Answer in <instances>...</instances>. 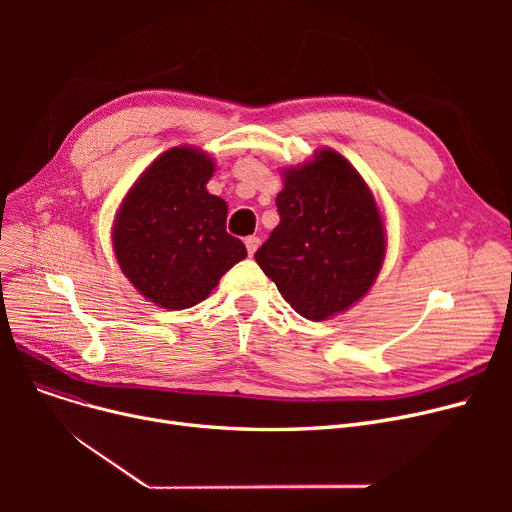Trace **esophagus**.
<instances>
[{
  "mask_svg": "<svg viewBox=\"0 0 512 512\" xmlns=\"http://www.w3.org/2000/svg\"><path fill=\"white\" fill-rule=\"evenodd\" d=\"M259 236H247L245 238V245H247V251H249V255H253L257 249H259Z\"/></svg>",
  "mask_w": 512,
  "mask_h": 512,
  "instance_id": "1",
  "label": "esophagus"
}]
</instances>
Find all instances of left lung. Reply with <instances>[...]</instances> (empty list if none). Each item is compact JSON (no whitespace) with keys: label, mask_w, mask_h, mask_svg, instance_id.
<instances>
[{"label":"left lung","mask_w":512,"mask_h":512,"mask_svg":"<svg viewBox=\"0 0 512 512\" xmlns=\"http://www.w3.org/2000/svg\"><path fill=\"white\" fill-rule=\"evenodd\" d=\"M280 224L255 259L299 315L321 321L357 303L386 253L382 215L363 178L332 149L288 170Z\"/></svg>","instance_id":"8db88e82"}]
</instances>
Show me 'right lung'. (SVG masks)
Masks as SVG:
<instances>
[{"mask_svg": "<svg viewBox=\"0 0 512 512\" xmlns=\"http://www.w3.org/2000/svg\"><path fill=\"white\" fill-rule=\"evenodd\" d=\"M213 170L205 153L174 147L134 182L116 215L114 251L124 276L164 309L205 301L247 257L242 240L226 232V201L205 188Z\"/></svg>", "mask_w": 512, "mask_h": 512, "instance_id": "right-lung-1", "label": "right lung"}]
</instances>
